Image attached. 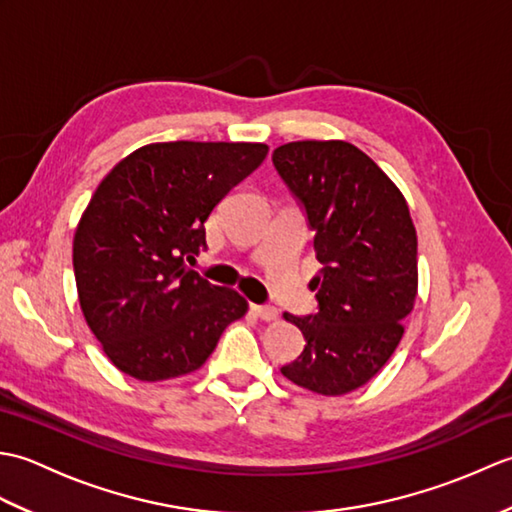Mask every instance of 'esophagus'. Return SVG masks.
Returning <instances> with one entry per match:
<instances>
[{"label":"esophagus","mask_w":512,"mask_h":512,"mask_svg":"<svg viewBox=\"0 0 512 512\" xmlns=\"http://www.w3.org/2000/svg\"><path fill=\"white\" fill-rule=\"evenodd\" d=\"M255 317H259L262 321H277L279 312L273 306H253Z\"/></svg>","instance_id":"esophagus-1"}]
</instances>
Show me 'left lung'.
<instances>
[{
    "instance_id": "left-lung-1",
    "label": "left lung",
    "mask_w": 512,
    "mask_h": 512,
    "mask_svg": "<svg viewBox=\"0 0 512 512\" xmlns=\"http://www.w3.org/2000/svg\"><path fill=\"white\" fill-rule=\"evenodd\" d=\"M273 165L314 231L319 312L284 314L306 347L281 367L292 383L341 396L374 378L402 339L418 295V237L387 173L345 140H299Z\"/></svg>"
}]
</instances>
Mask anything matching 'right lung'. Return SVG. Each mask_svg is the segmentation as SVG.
Here are the masks:
<instances>
[{
    "instance_id": "obj_1",
    "label": "right lung",
    "mask_w": 512,
    "mask_h": 512,
    "mask_svg": "<svg viewBox=\"0 0 512 512\" xmlns=\"http://www.w3.org/2000/svg\"><path fill=\"white\" fill-rule=\"evenodd\" d=\"M262 143H154L107 173L76 226L79 303L107 358L147 383L191 374L248 303L187 266L204 222L262 165Z\"/></svg>"
}]
</instances>
